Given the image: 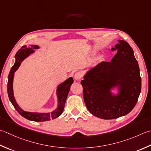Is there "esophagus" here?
Listing matches in <instances>:
<instances>
[{"instance_id": "obj_1", "label": "esophagus", "mask_w": 151, "mask_h": 151, "mask_svg": "<svg viewBox=\"0 0 151 151\" xmlns=\"http://www.w3.org/2000/svg\"><path fill=\"white\" fill-rule=\"evenodd\" d=\"M82 76V73L81 72H76L75 74V79L76 80V81H80V80L81 79Z\"/></svg>"}]
</instances>
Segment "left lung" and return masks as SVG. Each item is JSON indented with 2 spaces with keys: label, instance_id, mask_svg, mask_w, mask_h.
<instances>
[{
  "label": "left lung",
  "instance_id": "1",
  "mask_svg": "<svg viewBox=\"0 0 151 151\" xmlns=\"http://www.w3.org/2000/svg\"><path fill=\"white\" fill-rule=\"evenodd\" d=\"M119 42L111 48L116 54L111 62H101L81 82L88 110L102 119H115L128 114L141 92L139 67L133 49L126 41ZM115 86H119L118 96L112 95L110 91Z\"/></svg>",
  "mask_w": 151,
  "mask_h": 151
}]
</instances>
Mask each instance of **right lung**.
<instances>
[{"label": "right lung", "instance_id": "1", "mask_svg": "<svg viewBox=\"0 0 151 151\" xmlns=\"http://www.w3.org/2000/svg\"><path fill=\"white\" fill-rule=\"evenodd\" d=\"M39 47L35 45H31L29 47H27V46H23L17 52L16 55H15L16 62H15L13 67H12L8 77V80L7 84V91L10 101L20 115H22L23 117H24L26 119L29 120L35 121V122H44V121H48L55 119L58 116H60L62 113H63L65 104L66 99L70 90V86L73 83V78L72 77H70L69 78L66 80L64 82H63V83L59 85L57 90L59 105L58 107L54 111H53L50 113H29V112L23 111L19 107L18 105L17 104L14 97L12 84L14 73L16 72V70H17L18 67L20 66L22 61L27 57L28 55L32 54L34 52V49H37Z\"/></svg>", "mask_w": 151, "mask_h": 151}]
</instances>
